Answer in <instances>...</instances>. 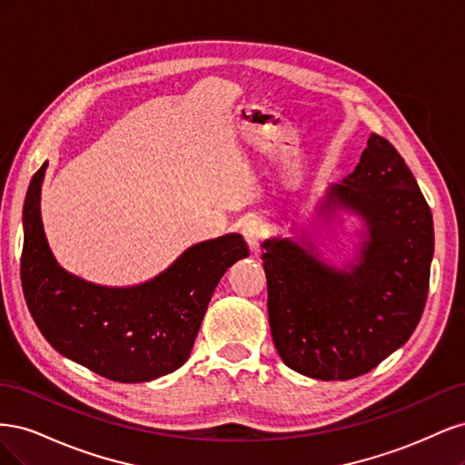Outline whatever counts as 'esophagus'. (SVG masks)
<instances>
[{"label":"esophagus","instance_id":"obj_1","mask_svg":"<svg viewBox=\"0 0 465 465\" xmlns=\"http://www.w3.org/2000/svg\"><path fill=\"white\" fill-rule=\"evenodd\" d=\"M242 236H244L246 244L250 246V250L256 252L258 246H260V242H262V238H263V227H262V223H260V221H248V223H244Z\"/></svg>","mask_w":465,"mask_h":465}]
</instances>
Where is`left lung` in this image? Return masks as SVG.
Segmentation results:
<instances>
[{
  "label": "left lung",
  "mask_w": 465,
  "mask_h": 465,
  "mask_svg": "<svg viewBox=\"0 0 465 465\" xmlns=\"http://www.w3.org/2000/svg\"><path fill=\"white\" fill-rule=\"evenodd\" d=\"M340 211L362 227L355 258L341 267L323 258L318 234L308 229L262 244L277 353L289 369L316 380L367 374L410 340L423 314L434 254L430 209L384 137L372 134L355 171L328 186L314 231L316 223L333 231L323 224Z\"/></svg>",
  "instance_id": "1"
}]
</instances>
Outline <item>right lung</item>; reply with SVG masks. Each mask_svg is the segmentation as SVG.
I'll return each mask as SVG.
<instances>
[{"instance_id":"1","label":"right lung","mask_w":465,"mask_h":465,"mask_svg":"<svg viewBox=\"0 0 465 465\" xmlns=\"http://www.w3.org/2000/svg\"><path fill=\"white\" fill-rule=\"evenodd\" d=\"M45 163L23 207L21 283L46 341L81 367L114 382H151L190 357L221 277L250 252L241 234L190 246L145 283L104 287L65 272L48 246L40 217Z\"/></svg>"}]
</instances>
